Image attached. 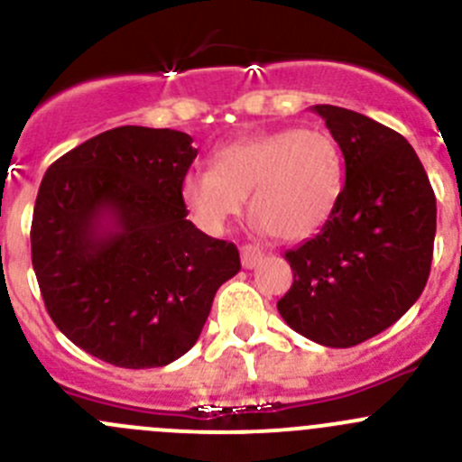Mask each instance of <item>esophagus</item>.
<instances>
[{
  "mask_svg": "<svg viewBox=\"0 0 462 462\" xmlns=\"http://www.w3.org/2000/svg\"><path fill=\"white\" fill-rule=\"evenodd\" d=\"M261 257H263V253H261L257 245H244L241 248V263H244V268H254Z\"/></svg>",
  "mask_w": 462,
  "mask_h": 462,
  "instance_id": "obj_1",
  "label": "esophagus"
}]
</instances>
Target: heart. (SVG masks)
<instances>
[{
    "label": "heart",
    "instance_id": "b5f03b06",
    "mask_svg": "<svg viewBox=\"0 0 462 462\" xmlns=\"http://www.w3.org/2000/svg\"><path fill=\"white\" fill-rule=\"evenodd\" d=\"M344 188V158L324 129H277L223 144L212 170L185 174L180 194L194 221L218 235L250 194L253 226L283 241L313 236L328 221Z\"/></svg>",
    "mask_w": 462,
    "mask_h": 462
}]
</instances>
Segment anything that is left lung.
<instances>
[{"label":"left lung","instance_id":"1","mask_svg":"<svg viewBox=\"0 0 462 462\" xmlns=\"http://www.w3.org/2000/svg\"><path fill=\"white\" fill-rule=\"evenodd\" d=\"M342 149L346 180L328 221L288 250L283 321L321 346L348 348L395 324L430 279L436 197L420 158L393 129L315 105Z\"/></svg>","mask_w":462,"mask_h":462}]
</instances>
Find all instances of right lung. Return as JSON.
<instances>
[{"instance_id":"obj_1","label":"right lung","mask_w":462,"mask_h":462,"mask_svg":"<svg viewBox=\"0 0 462 462\" xmlns=\"http://www.w3.org/2000/svg\"><path fill=\"white\" fill-rule=\"evenodd\" d=\"M197 153L188 134L127 125L78 144L42 179L31 226L42 300L97 360H179L241 270L235 244L188 221L180 185Z\"/></svg>"}]
</instances>
